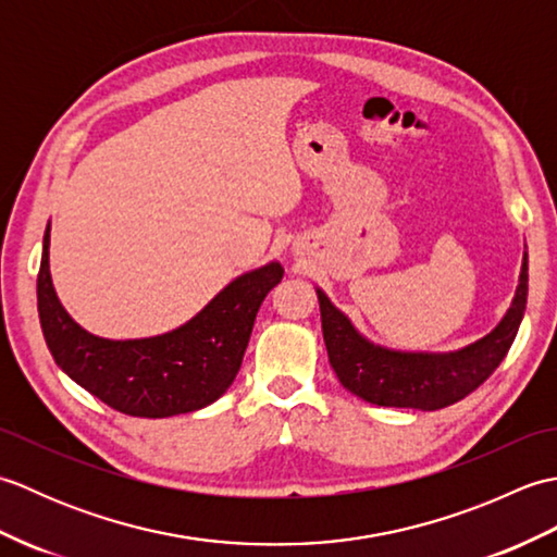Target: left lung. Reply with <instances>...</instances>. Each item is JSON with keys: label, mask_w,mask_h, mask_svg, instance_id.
I'll return each mask as SVG.
<instances>
[{"label": "left lung", "mask_w": 557, "mask_h": 557, "mask_svg": "<svg viewBox=\"0 0 557 557\" xmlns=\"http://www.w3.org/2000/svg\"><path fill=\"white\" fill-rule=\"evenodd\" d=\"M529 265L527 253L519 272V285L512 306L503 321L486 337L457 351H395L366 339L357 333L349 318L335 309L321 289H315L321 304L323 339L327 359L339 383L377 407H405L435 411L455 405L488 381L510 351L519 323L527 309Z\"/></svg>", "instance_id": "obj_1"}]
</instances>
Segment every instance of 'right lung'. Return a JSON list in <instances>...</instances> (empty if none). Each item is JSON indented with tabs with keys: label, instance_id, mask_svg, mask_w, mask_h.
<instances>
[{
	"label": "right lung",
	"instance_id": "obj_1",
	"mask_svg": "<svg viewBox=\"0 0 557 557\" xmlns=\"http://www.w3.org/2000/svg\"><path fill=\"white\" fill-rule=\"evenodd\" d=\"M285 275L280 263L244 272L191 321L158 337L90 335L59 304L50 275V224L42 239L38 313L59 369L104 405L140 419H164L212 405L244 359L256 313Z\"/></svg>",
	"mask_w": 557,
	"mask_h": 557
}]
</instances>
